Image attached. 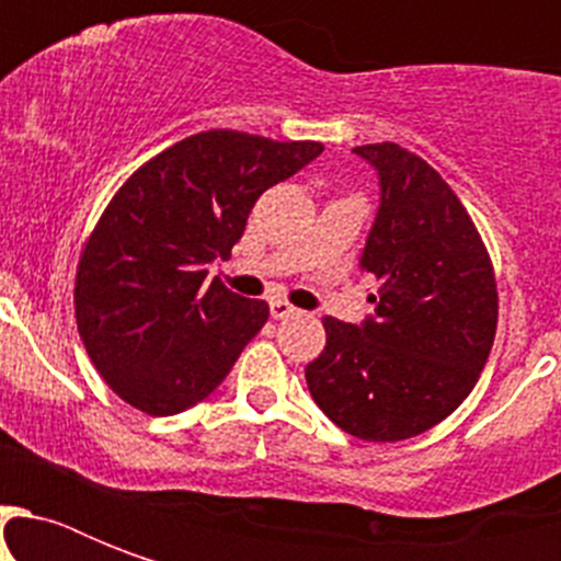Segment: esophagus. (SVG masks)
<instances>
[{"label":"esophagus","instance_id":"esophagus-1","mask_svg":"<svg viewBox=\"0 0 561 561\" xmlns=\"http://www.w3.org/2000/svg\"><path fill=\"white\" fill-rule=\"evenodd\" d=\"M271 314H273V320H288V317H297L299 311L294 306H288L285 299H273Z\"/></svg>","mask_w":561,"mask_h":561}]
</instances>
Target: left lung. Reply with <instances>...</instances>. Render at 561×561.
Returning a JSON list of instances; mask_svg holds the SVG:
<instances>
[{
	"mask_svg": "<svg viewBox=\"0 0 561 561\" xmlns=\"http://www.w3.org/2000/svg\"><path fill=\"white\" fill-rule=\"evenodd\" d=\"M352 153L378 174L358 262L378 294L360 323L325 317L306 381L346 434L396 443L443 422L478 383L495 341V273L469 211L425 160L392 142Z\"/></svg>",
	"mask_w": 561,
	"mask_h": 561,
	"instance_id": "left-lung-1",
	"label": "left lung"
}]
</instances>
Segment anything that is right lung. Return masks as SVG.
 Returning a JSON list of instances; mask_svg holds the SVG:
<instances>
[{
	"label": "right lung",
	"instance_id": "1",
	"mask_svg": "<svg viewBox=\"0 0 561 561\" xmlns=\"http://www.w3.org/2000/svg\"><path fill=\"white\" fill-rule=\"evenodd\" d=\"M320 153V142L206 130L118 188L78 264L75 317L127 404L171 416L218 390L271 308L206 282L209 264L232 253L262 192Z\"/></svg>",
	"mask_w": 561,
	"mask_h": 561
}]
</instances>
